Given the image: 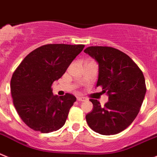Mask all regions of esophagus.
I'll list each match as a JSON object with an SVG mask.
<instances>
[{
  "instance_id": "1",
  "label": "esophagus",
  "mask_w": 157,
  "mask_h": 157,
  "mask_svg": "<svg viewBox=\"0 0 157 157\" xmlns=\"http://www.w3.org/2000/svg\"><path fill=\"white\" fill-rule=\"evenodd\" d=\"M77 100L79 101H86V100H87V98H86V97H83V96H79V97H77Z\"/></svg>"
}]
</instances>
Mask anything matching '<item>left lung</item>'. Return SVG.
I'll return each mask as SVG.
<instances>
[{
	"mask_svg": "<svg viewBox=\"0 0 157 157\" xmlns=\"http://www.w3.org/2000/svg\"><path fill=\"white\" fill-rule=\"evenodd\" d=\"M98 63L96 86L109 95L101 106L91 98L93 110L86 115L88 126L101 135H116L126 129L140 111L146 92L145 77L138 65L121 51L107 46H91L84 50Z\"/></svg>",
	"mask_w": 157,
	"mask_h": 157,
	"instance_id": "1",
	"label": "left lung"
}]
</instances>
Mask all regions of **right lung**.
Wrapping results in <instances>:
<instances>
[{
  "label": "right lung",
  "instance_id": "obj_1",
  "mask_svg": "<svg viewBox=\"0 0 157 157\" xmlns=\"http://www.w3.org/2000/svg\"><path fill=\"white\" fill-rule=\"evenodd\" d=\"M84 44H49L31 52L11 79V93L17 113L33 131L49 133L66 123L76 97L69 93L58 97L52 85L61 78Z\"/></svg>",
  "mask_w": 157,
  "mask_h": 157
}]
</instances>
